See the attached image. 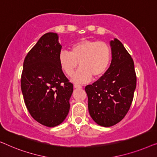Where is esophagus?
I'll use <instances>...</instances> for the list:
<instances>
[{"label": "esophagus", "mask_w": 157, "mask_h": 157, "mask_svg": "<svg viewBox=\"0 0 157 157\" xmlns=\"http://www.w3.org/2000/svg\"><path fill=\"white\" fill-rule=\"evenodd\" d=\"M74 87L76 88V89H81L82 88V86L81 85H79V84H74Z\"/></svg>", "instance_id": "esophagus-1"}]
</instances>
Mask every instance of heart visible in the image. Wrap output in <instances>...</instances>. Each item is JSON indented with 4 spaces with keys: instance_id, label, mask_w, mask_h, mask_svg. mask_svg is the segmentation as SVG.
<instances>
[{
    "instance_id": "heart-1",
    "label": "heart",
    "mask_w": 157,
    "mask_h": 157,
    "mask_svg": "<svg viewBox=\"0 0 157 157\" xmlns=\"http://www.w3.org/2000/svg\"><path fill=\"white\" fill-rule=\"evenodd\" d=\"M112 53L107 43L98 40H82L71 46V51H62L59 61L63 71L72 76L78 68L80 69L74 76L77 83H86L94 78L104 76L111 64Z\"/></svg>"
}]
</instances>
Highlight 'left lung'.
<instances>
[{
    "mask_svg": "<svg viewBox=\"0 0 157 157\" xmlns=\"http://www.w3.org/2000/svg\"><path fill=\"white\" fill-rule=\"evenodd\" d=\"M112 60L104 76L87 85L90 115L98 125L109 127L124 119L132 104L136 75L132 56L121 41H111Z\"/></svg>",
    "mask_w": 157,
    "mask_h": 157,
    "instance_id": "obj_1",
    "label": "left lung"
}]
</instances>
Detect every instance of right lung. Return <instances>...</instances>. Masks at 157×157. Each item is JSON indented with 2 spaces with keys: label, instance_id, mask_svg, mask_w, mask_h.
Returning a JSON list of instances; mask_svg holds the SVG:
<instances>
[{
  "label": "right lung",
  "instance_id": "1",
  "mask_svg": "<svg viewBox=\"0 0 157 157\" xmlns=\"http://www.w3.org/2000/svg\"><path fill=\"white\" fill-rule=\"evenodd\" d=\"M54 33L42 36L25 56L21 91L30 114L42 125L53 127L63 122L70 109L74 85L59 61L61 46Z\"/></svg>",
  "mask_w": 157,
  "mask_h": 157
}]
</instances>
